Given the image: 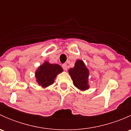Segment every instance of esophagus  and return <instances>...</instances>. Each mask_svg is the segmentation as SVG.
<instances>
[{"label": "esophagus", "mask_w": 131, "mask_h": 131, "mask_svg": "<svg viewBox=\"0 0 131 131\" xmlns=\"http://www.w3.org/2000/svg\"><path fill=\"white\" fill-rule=\"evenodd\" d=\"M62 68H63V70H67V64H63V65H62Z\"/></svg>", "instance_id": "obj_1"}]
</instances>
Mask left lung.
I'll return each instance as SVG.
<instances>
[{
	"label": "left lung",
	"mask_w": 131,
	"mask_h": 131,
	"mask_svg": "<svg viewBox=\"0 0 131 131\" xmlns=\"http://www.w3.org/2000/svg\"><path fill=\"white\" fill-rule=\"evenodd\" d=\"M68 72L76 88L82 91L86 90L89 88L88 84L89 71L82 61H77L75 67L70 68Z\"/></svg>",
	"instance_id": "1"
}]
</instances>
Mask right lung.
Returning a JSON list of instances; mask_svg holds the SVG:
<instances>
[{
    "label": "right lung",
    "mask_w": 131,
    "mask_h": 131,
    "mask_svg": "<svg viewBox=\"0 0 131 131\" xmlns=\"http://www.w3.org/2000/svg\"><path fill=\"white\" fill-rule=\"evenodd\" d=\"M62 72L63 68L58 64L45 62L36 71L35 77L39 85L46 88L53 84L56 75Z\"/></svg>",
    "instance_id": "right-lung-1"
}]
</instances>
